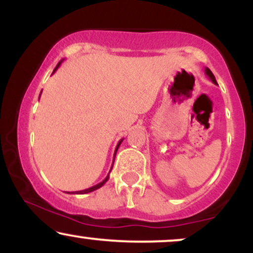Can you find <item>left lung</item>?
<instances>
[{"label": "left lung", "mask_w": 253, "mask_h": 253, "mask_svg": "<svg viewBox=\"0 0 253 253\" xmlns=\"http://www.w3.org/2000/svg\"><path fill=\"white\" fill-rule=\"evenodd\" d=\"M205 72H206V75H207V76L210 77V80L211 81V82H213L214 84H217V83H216V80H215V77H214V75L211 74V71L210 70V69H208V68H206V69H205Z\"/></svg>", "instance_id": "1"}]
</instances>
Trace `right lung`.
I'll return each mask as SVG.
<instances>
[{
  "instance_id": "right-lung-1",
  "label": "right lung",
  "mask_w": 253,
  "mask_h": 253,
  "mask_svg": "<svg viewBox=\"0 0 253 253\" xmlns=\"http://www.w3.org/2000/svg\"><path fill=\"white\" fill-rule=\"evenodd\" d=\"M62 62H63V60H60V62L57 64V66H56V68H54V70H53V72H52V75H53V74H54V72H56V71H57V69H58V68H59V66H60V64H62ZM40 94H42V92H40ZM39 97H40V96H39ZM123 140H124V139H121V140H120V141H119V143H118V145H117V147H115V152H114V159H115V155H117V151H118V149H119V146H120V144H121V143H123ZM114 159H113V164H114ZM112 168H113V165H112ZM112 168H110L109 172H110V171H112ZM108 179H109V173H108V175H107V177H106V178H104V179H103V181H102V182H100V183H98V184H96V185H94V187H90V188H88V189H84V190H80V191H71V193H69V194H88V193H91V191L96 190V189H98V188H101V187H102V185H103V184H104V183H106L107 181H108Z\"/></svg>"
}]
</instances>
